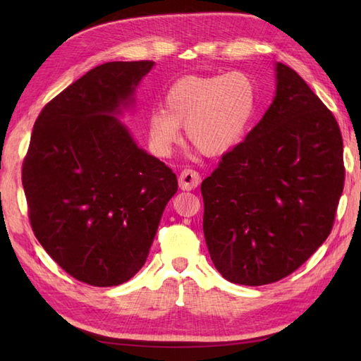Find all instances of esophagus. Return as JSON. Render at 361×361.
Masks as SVG:
<instances>
[{
	"mask_svg": "<svg viewBox=\"0 0 361 361\" xmlns=\"http://www.w3.org/2000/svg\"><path fill=\"white\" fill-rule=\"evenodd\" d=\"M200 173H198L197 171H192V169H185L180 173V178H178V183H180V188L183 190H192L195 189L198 185H200Z\"/></svg>",
	"mask_w": 361,
	"mask_h": 361,
	"instance_id": "1",
	"label": "esophagus"
}]
</instances>
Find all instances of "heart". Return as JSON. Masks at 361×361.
Returning <instances> with one entry per match:
<instances>
[{
    "mask_svg": "<svg viewBox=\"0 0 361 361\" xmlns=\"http://www.w3.org/2000/svg\"><path fill=\"white\" fill-rule=\"evenodd\" d=\"M256 110V87L248 74L186 75L169 88L164 109L149 118V136L158 155L166 157L185 126L195 147L216 155L240 141Z\"/></svg>",
    "mask_w": 361,
    "mask_h": 361,
    "instance_id": "heart-1",
    "label": "heart"
}]
</instances>
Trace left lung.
<instances>
[{"mask_svg": "<svg viewBox=\"0 0 361 361\" xmlns=\"http://www.w3.org/2000/svg\"><path fill=\"white\" fill-rule=\"evenodd\" d=\"M276 78L264 118L202 183L211 259L242 286L298 270L331 234L344 188L332 111L290 66L276 65Z\"/></svg>", "mask_w": 361, "mask_h": 361, "instance_id": "obj_1", "label": "left lung"}]
</instances>
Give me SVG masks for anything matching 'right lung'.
<instances>
[{
    "instance_id": "obj_1",
    "label": "right lung",
    "mask_w": 361,
    "mask_h": 361,
    "mask_svg": "<svg viewBox=\"0 0 361 361\" xmlns=\"http://www.w3.org/2000/svg\"><path fill=\"white\" fill-rule=\"evenodd\" d=\"M152 66L109 62L82 75L43 106L23 161L37 240L93 287L119 286L141 270L178 189L172 169L137 147L113 116Z\"/></svg>"
}]
</instances>
